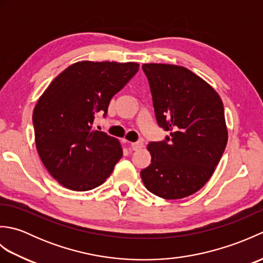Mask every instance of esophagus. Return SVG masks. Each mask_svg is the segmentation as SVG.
<instances>
[{"mask_svg":"<svg viewBox=\"0 0 263 263\" xmlns=\"http://www.w3.org/2000/svg\"><path fill=\"white\" fill-rule=\"evenodd\" d=\"M142 147H143V142L142 141H138V142H132L131 143L132 150H140Z\"/></svg>","mask_w":263,"mask_h":263,"instance_id":"obj_1","label":"esophagus"}]
</instances>
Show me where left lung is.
Masks as SVG:
<instances>
[{
    "label": "left lung",
    "mask_w": 263,
    "mask_h": 263,
    "mask_svg": "<svg viewBox=\"0 0 263 263\" xmlns=\"http://www.w3.org/2000/svg\"><path fill=\"white\" fill-rule=\"evenodd\" d=\"M147 76L156 120L170 137L150 142L152 163L140 175L148 191L175 200L202 187L214 174L227 144L219 95L184 66L148 63Z\"/></svg>",
    "instance_id": "obj_1"
}]
</instances>
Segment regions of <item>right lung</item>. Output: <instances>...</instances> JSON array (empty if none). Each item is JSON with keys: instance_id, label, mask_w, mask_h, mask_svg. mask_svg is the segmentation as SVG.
Masks as SVG:
<instances>
[{"instance_id": "right-lung-1", "label": "right lung", "mask_w": 263, "mask_h": 263, "mask_svg": "<svg viewBox=\"0 0 263 263\" xmlns=\"http://www.w3.org/2000/svg\"><path fill=\"white\" fill-rule=\"evenodd\" d=\"M139 70L135 62L70 65L55 78L33 108L39 157L61 185L89 191L106 181L122 156L117 139L92 130L98 113L107 114L110 99Z\"/></svg>"}]
</instances>
